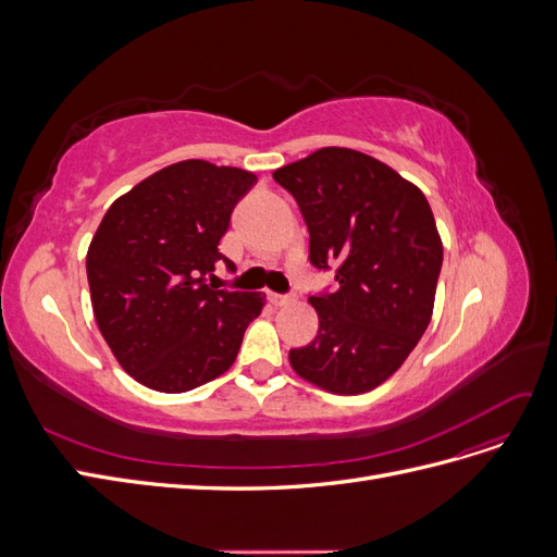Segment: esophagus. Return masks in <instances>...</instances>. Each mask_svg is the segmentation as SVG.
Segmentation results:
<instances>
[{
    "label": "esophagus",
    "mask_w": 557,
    "mask_h": 557,
    "mask_svg": "<svg viewBox=\"0 0 557 557\" xmlns=\"http://www.w3.org/2000/svg\"><path fill=\"white\" fill-rule=\"evenodd\" d=\"M269 299H272L274 307H288L295 301V295H278V293H272L269 295Z\"/></svg>",
    "instance_id": "esophagus-1"
}]
</instances>
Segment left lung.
Segmentation results:
<instances>
[{"label": "left lung", "mask_w": 557, "mask_h": 557, "mask_svg": "<svg viewBox=\"0 0 557 557\" xmlns=\"http://www.w3.org/2000/svg\"><path fill=\"white\" fill-rule=\"evenodd\" d=\"M274 181L309 227V262L336 290L311 295L315 339L290 348L295 372L330 393L358 395L393 376L425 334L444 248L425 195L350 148H320Z\"/></svg>", "instance_id": "1"}]
</instances>
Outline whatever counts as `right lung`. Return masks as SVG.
Returning a JSON list of instances; mask_svg holds the SVG:
<instances>
[{
  "label": "right lung",
  "mask_w": 557,
  "mask_h": 557,
  "mask_svg": "<svg viewBox=\"0 0 557 557\" xmlns=\"http://www.w3.org/2000/svg\"><path fill=\"white\" fill-rule=\"evenodd\" d=\"M258 176L185 160L117 197L99 223L86 269L99 332L129 376L185 393L232 367L262 293L218 290L215 269L239 199Z\"/></svg>",
  "instance_id": "obj_1"
}]
</instances>
